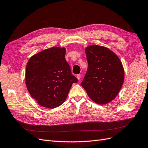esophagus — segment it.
<instances>
[{"label": "esophagus", "mask_w": 148, "mask_h": 148, "mask_svg": "<svg viewBox=\"0 0 148 148\" xmlns=\"http://www.w3.org/2000/svg\"><path fill=\"white\" fill-rule=\"evenodd\" d=\"M76 77H77V79L79 80L81 78V74H77V75H76Z\"/></svg>", "instance_id": "esophagus-1"}]
</instances>
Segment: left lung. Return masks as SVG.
<instances>
[{"mask_svg":"<svg viewBox=\"0 0 148 148\" xmlns=\"http://www.w3.org/2000/svg\"><path fill=\"white\" fill-rule=\"evenodd\" d=\"M88 68L81 85L88 97L99 104L111 102L124 80V70L119 57L106 47L90 45L85 49Z\"/></svg>","mask_w":148,"mask_h":148,"instance_id":"1","label":"left lung"}]
</instances>
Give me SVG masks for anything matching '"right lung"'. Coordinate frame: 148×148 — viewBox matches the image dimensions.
Instances as JSON below:
<instances>
[{"label": "right lung", "mask_w": 148, "mask_h": 148, "mask_svg": "<svg viewBox=\"0 0 148 148\" xmlns=\"http://www.w3.org/2000/svg\"><path fill=\"white\" fill-rule=\"evenodd\" d=\"M65 54L64 48L51 47L32 56L27 62V88L43 107L53 109L61 105L73 84L77 82V79L71 73Z\"/></svg>", "instance_id": "obj_1"}]
</instances>
